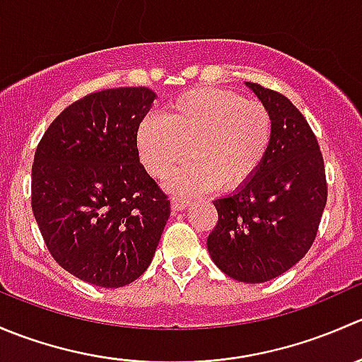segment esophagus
<instances>
[{
    "instance_id": "34e87169",
    "label": "esophagus",
    "mask_w": 362,
    "mask_h": 362,
    "mask_svg": "<svg viewBox=\"0 0 362 362\" xmlns=\"http://www.w3.org/2000/svg\"><path fill=\"white\" fill-rule=\"evenodd\" d=\"M189 204H191V203H189L187 199L175 198V196H173V198H171V210H173V211H180V210H185V208H187Z\"/></svg>"
}]
</instances>
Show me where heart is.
I'll use <instances>...</instances> for the list:
<instances>
[{"instance_id": "1", "label": "heart", "mask_w": 362, "mask_h": 362, "mask_svg": "<svg viewBox=\"0 0 362 362\" xmlns=\"http://www.w3.org/2000/svg\"><path fill=\"white\" fill-rule=\"evenodd\" d=\"M273 138V117L261 101L218 87L182 93L164 117L148 115L136 129V147L145 170L168 178L180 194H199L215 185L238 191L264 163Z\"/></svg>"}]
</instances>
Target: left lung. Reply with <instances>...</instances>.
<instances>
[{
  "label": "left lung",
  "instance_id": "8db88e82",
  "mask_svg": "<svg viewBox=\"0 0 362 362\" xmlns=\"http://www.w3.org/2000/svg\"><path fill=\"white\" fill-rule=\"evenodd\" d=\"M273 117L264 163L247 185L215 199L218 221L206 240L211 261L238 282L261 284L305 257L327 202L319 141L303 113L276 90L247 82Z\"/></svg>",
  "mask_w": 362,
  "mask_h": 362
}]
</instances>
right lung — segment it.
Segmentation results:
<instances>
[{
  "label": "right lung",
  "mask_w": 362,
  "mask_h": 362,
  "mask_svg": "<svg viewBox=\"0 0 362 362\" xmlns=\"http://www.w3.org/2000/svg\"><path fill=\"white\" fill-rule=\"evenodd\" d=\"M156 94L117 87L64 108L40 140L31 206L61 268L98 287H124L151 264L170 199L140 163L136 129Z\"/></svg>",
  "instance_id": "1"
}]
</instances>
